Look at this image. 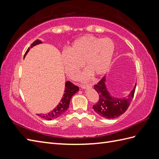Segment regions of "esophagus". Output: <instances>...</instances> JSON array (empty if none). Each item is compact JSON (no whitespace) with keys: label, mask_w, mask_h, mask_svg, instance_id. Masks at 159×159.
<instances>
[{"label":"esophagus","mask_w":159,"mask_h":159,"mask_svg":"<svg viewBox=\"0 0 159 159\" xmlns=\"http://www.w3.org/2000/svg\"><path fill=\"white\" fill-rule=\"evenodd\" d=\"M80 87L82 89H87V88H91V84H80Z\"/></svg>","instance_id":"1"}]
</instances>
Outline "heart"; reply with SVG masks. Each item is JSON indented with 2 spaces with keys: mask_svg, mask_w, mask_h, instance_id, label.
<instances>
[{
  "mask_svg": "<svg viewBox=\"0 0 159 159\" xmlns=\"http://www.w3.org/2000/svg\"><path fill=\"white\" fill-rule=\"evenodd\" d=\"M115 45L109 38L83 36L75 40L68 50L62 51L61 57L66 72L75 77L83 66L87 69L80 79H89L92 75L102 76L108 71L112 64Z\"/></svg>",
  "mask_w": 159,
  "mask_h": 159,
  "instance_id": "1",
  "label": "heart"
}]
</instances>
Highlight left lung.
<instances>
[{
    "mask_svg": "<svg viewBox=\"0 0 159 159\" xmlns=\"http://www.w3.org/2000/svg\"><path fill=\"white\" fill-rule=\"evenodd\" d=\"M106 77L94 85L95 90L99 95L97 104L93 106L95 112L106 119H115L125 112L134 96L136 84L127 98H116L110 95L106 87Z\"/></svg>",
    "mask_w": 159,
    "mask_h": 159,
    "instance_id": "1",
    "label": "left lung"
}]
</instances>
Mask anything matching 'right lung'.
Returning <instances> with one entry per match:
<instances>
[{
    "mask_svg": "<svg viewBox=\"0 0 159 159\" xmlns=\"http://www.w3.org/2000/svg\"><path fill=\"white\" fill-rule=\"evenodd\" d=\"M41 43H42L41 40H38V39L33 42L30 47L28 48L26 52L25 53L24 57L25 55L27 54V53L28 52L30 48L36 45H39V44H40ZM79 87L75 85V84H74L70 82V81H67V82H66L64 94L63 95V98L61 99L60 102L59 103V104L55 107L53 110H51L50 112L45 114H38L37 115H39V116L43 118V119H46V120H52L60 117L62 114H64L66 110H68L71 98L72 97V95L74 94H75L76 92L79 91Z\"/></svg>",
    "mask_w": 159,
    "mask_h": 159,
    "instance_id": "1",
    "label": "right lung"
}]
</instances>
